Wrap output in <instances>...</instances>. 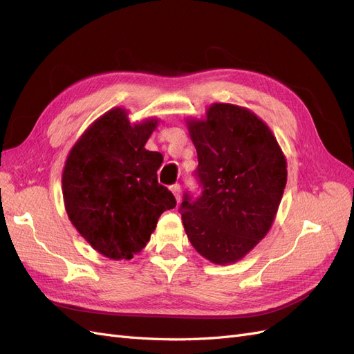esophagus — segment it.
Returning <instances> with one entry per match:
<instances>
[{
    "instance_id": "1",
    "label": "esophagus",
    "mask_w": 354,
    "mask_h": 354,
    "mask_svg": "<svg viewBox=\"0 0 354 354\" xmlns=\"http://www.w3.org/2000/svg\"><path fill=\"white\" fill-rule=\"evenodd\" d=\"M171 192H173V195H174V198H176V201L177 202H180V192H181V189H180V185H173L171 186Z\"/></svg>"
}]
</instances>
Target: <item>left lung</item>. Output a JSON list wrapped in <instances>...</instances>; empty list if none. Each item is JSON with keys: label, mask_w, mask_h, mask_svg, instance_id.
<instances>
[{"label": "left lung", "mask_w": 354, "mask_h": 354, "mask_svg": "<svg viewBox=\"0 0 354 354\" xmlns=\"http://www.w3.org/2000/svg\"><path fill=\"white\" fill-rule=\"evenodd\" d=\"M185 122L203 189L196 201L185 195V232L203 259L233 264L269 233L286 185V158L269 125L243 106L212 103L205 116Z\"/></svg>", "instance_id": "obj_1"}]
</instances>
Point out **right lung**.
I'll use <instances>...</instances> for the list:
<instances>
[{"instance_id":"1","label":"right lung","mask_w":354,"mask_h":354,"mask_svg":"<svg viewBox=\"0 0 354 354\" xmlns=\"http://www.w3.org/2000/svg\"><path fill=\"white\" fill-rule=\"evenodd\" d=\"M156 116L130 122L113 108L97 118L68 153L62 174L65 209L73 227L111 260H131L151 241L158 218L176 207L158 183L164 156L145 147Z\"/></svg>"}]
</instances>
